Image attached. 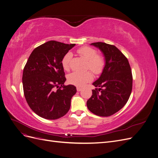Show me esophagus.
<instances>
[{"mask_svg":"<svg viewBox=\"0 0 158 158\" xmlns=\"http://www.w3.org/2000/svg\"><path fill=\"white\" fill-rule=\"evenodd\" d=\"M76 89H77L78 92H80V91L82 90V88H80V87H77V88H76Z\"/></svg>","mask_w":158,"mask_h":158,"instance_id":"obj_1","label":"esophagus"}]
</instances>
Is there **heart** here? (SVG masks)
<instances>
[{
	"instance_id": "b5f03b06",
	"label": "heart",
	"mask_w": 158,
	"mask_h": 158,
	"mask_svg": "<svg viewBox=\"0 0 158 158\" xmlns=\"http://www.w3.org/2000/svg\"><path fill=\"white\" fill-rule=\"evenodd\" d=\"M78 53L88 61L87 67L94 74H100L103 70L105 66V60L102 56L97 55V51L89 47H83L78 50ZM73 57V53L68 52L61 61L62 66L65 70L70 69V60ZM92 79V74L89 72L80 73V72H73L69 75L68 80L69 83L82 86Z\"/></svg>"
}]
</instances>
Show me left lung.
<instances>
[{"label":"left lung","instance_id":"1","mask_svg":"<svg viewBox=\"0 0 158 158\" xmlns=\"http://www.w3.org/2000/svg\"><path fill=\"white\" fill-rule=\"evenodd\" d=\"M103 53L105 66L99 78L92 84V95L87 107L94 114L101 117L111 116L121 109L128 102L132 88L130 64L115 46L103 42L90 44Z\"/></svg>","mask_w":158,"mask_h":158}]
</instances>
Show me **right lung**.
I'll return each mask as SVG.
<instances>
[{"mask_svg": "<svg viewBox=\"0 0 158 158\" xmlns=\"http://www.w3.org/2000/svg\"><path fill=\"white\" fill-rule=\"evenodd\" d=\"M74 46L47 41L32 51L23 69L22 84L26 102L42 118L55 120L69 111L76 88L64 85L66 79L61 61Z\"/></svg>", "mask_w": 158, "mask_h": 158, "instance_id": "1", "label": "right lung"}]
</instances>
